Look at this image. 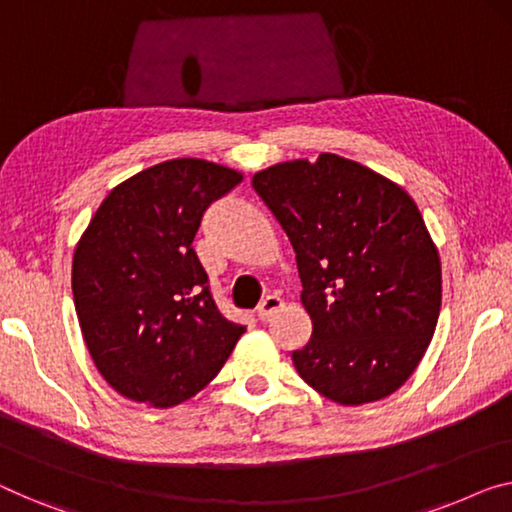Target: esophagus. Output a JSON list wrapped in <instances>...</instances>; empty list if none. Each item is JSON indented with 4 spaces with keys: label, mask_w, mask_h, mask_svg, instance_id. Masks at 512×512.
Here are the masks:
<instances>
[{
    "label": "esophagus",
    "mask_w": 512,
    "mask_h": 512,
    "mask_svg": "<svg viewBox=\"0 0 512 512\" xmlns=\"http://www.w3.org/2000/svg\"><path fill=\"white\" fill-rule=\"evenodd\" d=\"M282 305H285V303H282V299H280L278 294H269L262 303L257 305L255 315H257V319H262V322H266V319L276 315V312L282 308Z\"/></svg>",
    "instance_id": "esophagus-1"
}]
</instances>
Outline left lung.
Here are the masks:
<instances>
[{
    "mask_svg": "<svg viewBox=\"0 0 512 512\" xmlns=\"http://www.w3.org/2000/svg\"><path fill=\"white\" fill-rule=\"evenodd\" d=\"M296 253L312 338L292 354L319 395L384 400L418 368L437 329L441 262L407 190L356 160L319 154L253 177Z\"/></svg>",
    "mask_w": 512,
    "mask_h": 512,
    "instance_id": "8db88e82",
    "label": "left lung"
}]
</instances>
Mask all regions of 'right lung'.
Wrapping results in <instances>:
<instances>
[{"instance_id": "1", "label": "right lung", "mask_w": 512, "mask_h": 512, "mask_svg": "<svg viewBox=\"0 0 512 512\" xmlns=\"http://www.w3.org/2000/svg\"><path fill=\"white\" fill-rule=\"evenodd\" d=\"M243 181L232 167L174 158L110 190L73 255V301L103 379L167 409L218 375L246 329L220 315L193 250L211 202Z\"/></svg>"}]
</instances>
